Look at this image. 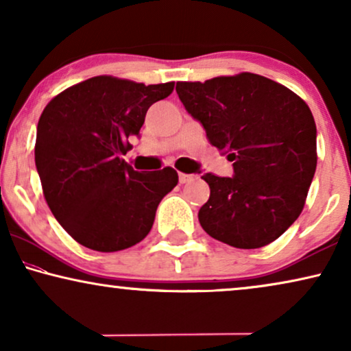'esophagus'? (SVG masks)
<instances>
[{
    "label": "esophagus",
    "instance_id": "esophagus-1",
    "mask_svg": "<svg viewBox=\"0 0 351 351\" xmlns=\"http://www.w3.org/2000/svg\"><path fill=\"white\" fill-rule=\"evenodd\" d=\"M179 180H180V184H186V182L193 180V176L184 174V172H180V174H179Z\"/></svg>",
    "mask_w": 351,
    "mask_h": 351
}]
</instances>
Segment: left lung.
Returning <instances> with one entry per match:
<instances>
[{
    "mask_svg": "<svg viewBox=\"0 0 351 351\" xmlns=\"http://www.w3.org/2000/svg\"><path fill=\"white\" fill-rule=\"evenodd\" d=\"M186 112L209 142L233 161V177L209 172L204 232L239 249L281 237L299 217L316 171V124L308 105L276 81L256 73L180 81Z\"/></svg>",
    "mask_w": 351,
    "mask_h": 351,
    "instance_id": "1",
    "label": "left lung"
}]
</instances>
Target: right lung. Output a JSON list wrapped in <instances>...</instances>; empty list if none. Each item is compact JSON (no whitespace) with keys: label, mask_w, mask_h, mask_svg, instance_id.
Here are the masks:
<instances>
[{"label":"right lung","mask_w":351,"mask_h":351,"mask_svg":"<svg viewBox=\"0 0 351 351\" xmlns=\"http://www.w3.org/2000/svg\"><path fill=\"white\" fill-rule=\"evenodd\" d=\"M172 90L174 81L145 86L100 75L62 90L43 110L35 143L43 195L76 243L114 252L150 233L179 176L169 166L137 172L121 155L150 105Z\"/></svg>","instance_id":"add662e5"}]
</instances>
